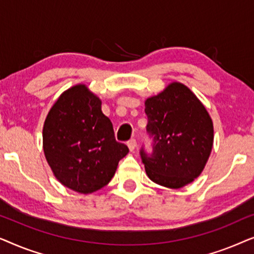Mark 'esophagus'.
I'll use <instances>...</instances> for the list:
<instances>
[{"instance_id":"1","label":"esophagus","mask_w":254,"mask_h":254,"mask_svg":"<svg viewBox=\"0 0 254 254\" xmlns=\"http://www.w3.org/2000/svg\"><path fill=\"white\" fill-rule=\"evenodd\" d=\"M127 145H128V148H129L130 151H134L135 147H136V140H135V138H130V140L127 142Z\"/></svg>"}]
</instances>
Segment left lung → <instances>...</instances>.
<instances>
[{"label": "left lung", "mask_w": 254, "mask_h": 254, "mask_svg": "<svg viewBox=\"0 0 254 254\" xmlns=\"http://www.w3.org/2000/svg\"><path fill=\"white\" fill-rule=\"evenodd\" d=\"M144 111L152 151L148 154L142 145L140 155L148 177L170 189L192 183L213 147V123L207 110L187 86L172 83L145 100Z\"/></svg>", "instance_id": "obj_1"}]
</instances>
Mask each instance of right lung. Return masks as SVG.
Wrapping results in <instances>:
<instances>
[{
	"instance_id": "right-lung-1",
	"label": "right lung",
	"mask_w": 254,
	"mask_h": 254,
	"mask_svg": "<svg viewBox=\"0 0 254 254\" xmlns=\"http://www.w3.org/2000/svg\"><path fill=\"white\" fill-rule=\"evenodd\" d=\"M100 105L85 85H75L62 93L44 125V152L54 176L83 194L106 186L129 151L116 140Z\"/></svg>"
}]
</instances>
